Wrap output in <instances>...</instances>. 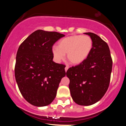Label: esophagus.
<instances>
[{
	"label": "esophagus",
	"instance_id": "1",
	"mask_svg": "<svg viewBox=\"0 0 126 126\" xmlns=\"http://www.w3.org/2000/svg\"><path fill=\"white\" fill-rule=\"evenodd\" d=\"M68 69H69V67H68L67 66H66V67H65V71H66V72H67V70H68Z\"/></svg>",
	"mask_w": 126,
	"mask_h": 126
}]
</instances>
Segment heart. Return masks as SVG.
Masks as SVG:
<instances>
[{
  "instance_id": "b5f03b06",
  "label": "heart",
  "mask_w": 126,
  "mask_h": 126,
  "mask_svg": "<svg viewBox=\"0 0 126 126\" xmlns=\"http://www.w3.org/2000/svg\"><path fill=\"white\" fill-rule=\"evenodd\" d=\"M93 46L92 38L88 35H75L62 39L58 46L52 47V53L54 60L60 62L67 58L73 64H79L87 59Z\"/></svg>"
}]
</instances>
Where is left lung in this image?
Listing matches in <instances>:
<instances>
[{
  "label": "left lung",
  "mask_w": 126,
  "mask_h": 126,
  "mask_svg": "<svg viewBox=\"0 0 126 126\" xmlns=\"http://www.w3.org/2000/svg\"><path fill=\"white\" fill-rule=\"evenodd\" d=\"M85 34L92 38V50L83 63L69 68L66 75L70 79L69 87L73 100L87 106L100 100L107 91L112 60L106 42L94 33Z\"/></svg>",
  "instance_id": "8db88e82"
}]
</instances>
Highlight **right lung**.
I'll use <instances>...</instances> for the list:
<instances>
[{
    "mask_svg": "<svg viewBox=\"0 0 126 126\" xmlns=\"http://www.w3.org/2000/svg\"><path fill=\"white\" fill-rule=\"evenodd\" d=\"M64 37L57 32L34 31L19 47L15 76L23 97L31 104L44 107L51 104L57 94L61 79L66 76L63 64L53 61L52 47Z\"/></svg>",
    "mask_w": 126,
    "mask_h": 126,
    "instance_id": "1",
    "label": "right lung"
}]
</instances>
